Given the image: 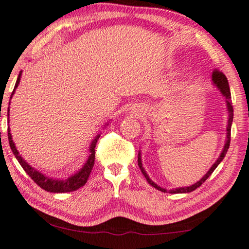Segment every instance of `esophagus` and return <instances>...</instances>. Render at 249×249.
Here are the masks:
<instances>
[{
    "mask_svg": "<svg viewBox=\"0 0 249 249\" xmlns=\"http://www.w3.org/2000/svg\"><path fill=\"white\" fill-rule=\"evenodd\" d=\"M135 111V113H139V111H136V110H134Z\"/></svg>",
    "mask_w": 249,
    "mask_h": 249,
    "instance_id": "esophagus-1",
    "label": "esophagus"
}]
</instances>
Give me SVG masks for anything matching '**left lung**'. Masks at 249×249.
<instances>
[{
    "instance_id": "obj_1",
    "label": "left lung",
    "mask_w": 249,
    "mask_h": 249,
    "mask_svg": "<svg viewBox=\"0 0 249 249\" xmlns=\"http://www.w3.org/2000/svg\"><path fill=\"white\" fill-rule=\"evenodd\" d=\"M212 83L213 86L216 87L220 90V92H221L222 97L225 98V101H226V106H227V111H228V124H227V128H226V142H225V145H223V149L221 153H220L219 158L216 159V161L214 163L212 164V167L210 168L208 173H206L204 176H203L201 179L198 181H196L195 184L191 185V186H186V187H177V188H173V190H166V188L163 187H160L159 185H157L155 181H153L151 178L149 177V175L146 174V171L144 169V167H143L142 164V157H141V151H139V155H138V163H139V167L140 169H141L142 174L144 175L145 179L148 183L151 185L152 187H155L156 190H158L160 192H163V193H170V194H181V193H191V192L195 191L196 188L201 186V185L204 183V181L208 179V178L211 176V174L214 171V169L216 167L219 166V163L221 162L225 158V156L227 155V151H228L229 149V145H230V132H231V124H232V120H233V108H232V105H231V93H230V88H229V83H228V80H227L226 75L223 74L222 72H220L219 70H214V71L212 72Z\"/></svg>"
}]
</instances>
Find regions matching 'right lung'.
Listing matches in <instances>:
<instances>
[{"mask_svg":"<svg viewBox=\"0 0 249 249\" xmlns=\"http://www.w3.org/2000/svg\"><path fill=\"white\" fill-rule=\"evenodd\" d=\"M21 73L22 72L19 73L18 79H17V82H16L15 89H13V92L11 94V98L20 83ZM9 105H10V103H9ZM9 110H10V107H9ZM8 116H9V111H8ZM106 125H108V124H106ZM10 131H11V129H10V127H9L8 128V138H9L10 148H11L13 155L16 156V158L19 161L21 167H22L23 170L26 171L28 175H29L31 179H33L35 183L38 185V186L43 188V190L50 192V193H68V192L76 191L78 188L82 187L83 185L87 183V180H88L90 173H91V170H92V167L94 164V153H96V150H94V148H96L97 141H98V139L100 138V134H97L96 138L91 141L90 145H89L88 159H87L86 163L83 164V166L80 168L79 170H76L74 174L70 175V176L66 178H53V177H48L45 174L40 173L39 170L35 169L34 167H31L30 164L28 163L27 161L19 155V151L16 148V144H15V142H13L11 132Z\"/></svg>","mask_w":249,"mask_h":249,"instance_id":"add662e5","label":"right lung"}]
</instances>
